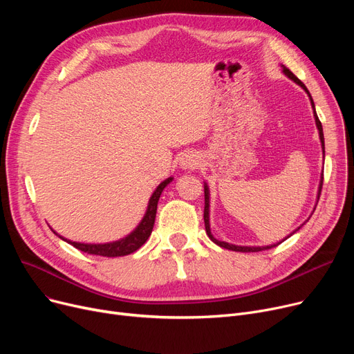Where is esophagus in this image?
Listing matches in <instances>:
<instances>
[{"mask_svg":"<svg viewBox=\"0 0 354 354\" xmlns=\"http://www.w3.org/2000/svg\"><path fill=\"white\" fill-rule=\"evenodd\" d=\"M199 165V160L195 155H185L180 159V166L183 169H196Z\"/></svg>","mask_w":354,"mask_h":354,"instance_id":"1","label":"esophagus"}]
</instances>
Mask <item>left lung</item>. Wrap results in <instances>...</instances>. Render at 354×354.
Instances as JSON below:
<instances>
[{
  "label": "left lung",
  "instance_id": "1",
  "mask_svg": "<svg viewBox=\"0 0 354 354\" xmlns=\"http://www.w3.org/2000/svg\"><path fill=\"white\" fill-rule=\"evenodd\" d=\"M283 71L287 74V76L291 79V80H294L297 84L299 86H301L306 91H307V95L310 96V100H311V106H313V109H314V102H313V97H311V95H310V91L307 90V87L304 86V83L297 77V76H294V73H291V70H288L287 67H284L283 68ZM314 119H315V124H317V129H319V133H320V140H322V146H323V153H324V135H323V126H322V122L319 120V116H317V113H315V109H314ZM323 176L324 175H322V180H320V188H319V199H320V194H322V187H323ZM203 192H205V209H203V221H205V230H207V234H208V236L211 238V241L212 243H215L216 245H219V247H222V248H227V250H231V251H238V252H258V251H263V250H270V248H274V247H277V245H280L281 243H277V244H272V245H267V247H239V245H232V244H228V243H224V241H218L216 238H214V235L211 234V228H209V191H208V185L205 183L203 185ZM319 202V201H317ZM315 209V208H314ZM297 231V230H295ZM294 231V232H295ZM292 232V234H294ZM292 234H290L288 236H291ZM287 236V238H288ZM286 238V239H287Z\"/></svg>",
  "mask_w": 354,
  "mask_h": 354
}]
</instances>
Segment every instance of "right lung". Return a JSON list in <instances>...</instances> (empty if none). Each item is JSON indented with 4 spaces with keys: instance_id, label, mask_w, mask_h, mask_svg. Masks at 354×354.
<instances>
[{
    "instance_id": "obj_1",
    "label": "right lung",
    "mask_w": 354,
    "mask_h": 354,
    "mask_svg": "<svg viewBox=\"0 0 354 354\" xmlns=\"http://www.w3.org/2000/svg\"><path fill=\"white\" fill-rule=\"evenodd\" d=\"M174 178H167L165 179L159 187L156 188V191L153 192V195L149 199V205H147V211L142 219L140 224L138 225V228L127 235L126 238L120 239V241H115V243H109V244H80V243H73V241L64 239L63 236H60L63 241H67L68 244H71L74 248H77L83 252L91 254V255H102V257H123V255H129L135 252L136 250H139L145 243L146 239L149 238V235L152 234L153 230V224H155V218H156V209H158V201L160 198L162 191L165 189V187L167 183H171ZM55 234V232H54Z\"/></svg>"
}]
</instances>
